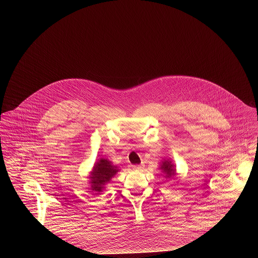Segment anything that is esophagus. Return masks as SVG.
Here are the masks:
<instances>
[{
	"label": "esophagus",
	"instance_id": "1",
	"mask_svg": "<svg viewBox=\"0 0 258 258\" xmlns=\"http://www.w3.org/2000/svg\"><path fill=\"white\" fill-rule=\"evenodd\" d=\"M133 168L135 170H139V169L142 168V166L141 165H133Z\"/></svg>",
	"mask_w": 258,
	"mask_h": 258
}]
</instances>
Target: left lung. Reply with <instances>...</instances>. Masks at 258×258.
<instances>
[{
	"label": "left lung",
	"instance_id": "obj_1",
	"mask_svg": "<svg viewBox=\"0 0 258 258\" xmlns=\"http://www.w3.org/2000/svg\"><path fill=\"white\" fill-rule=\"evenodd\" d=\"M175 165L169 160H163L160 164V169L163 172L165 178H173L176 175Z\"/></svg>",
	"mask_w": 258,
	"mask_h": 258
}]
</instances>
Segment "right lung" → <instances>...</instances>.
<instances>
[{"mask_svg": "<svg viewBox=\"0 0 258 258\" xmlns=\"http://www.w3.org/2000/svg\"><path fill=\"white\" fill-rule=\"evenodd\" d=\"M118 171V167L113 165L110 160L104 158L99 159L95 163L89 177L90 183L92 184V190L97 192L102 191L105 184H107Z\"/></svg>", "mask_w": 258, "mask_h": 258, "instance_id": "right-lung-1", "label": "right lung"}]
</instances>
